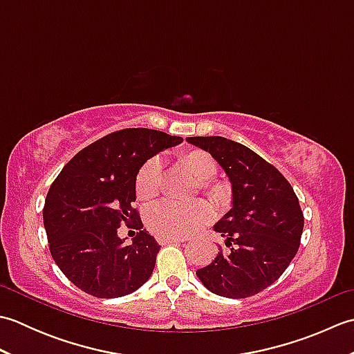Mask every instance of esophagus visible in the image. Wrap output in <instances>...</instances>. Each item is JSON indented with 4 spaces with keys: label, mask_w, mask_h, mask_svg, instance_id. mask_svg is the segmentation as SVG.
I'll use <instances>...</instances> for the list:
<instances>
[{
    "label": "esophagus",
    "mask_w": 354,
    "mask_h": 354,
    "mask_svg": "<svg viewBox=\"0 0 354 354\" xmlns=\"http://www.w3.org/2000/svg\"><path fill=\"white\" fill-rule=\"evenodd\" d=\"M156 242L160 245H167V243H176V242H184V239L179 237H164V236H158Z\"/></svg>",
    "instance_id": "1"
}]
</instances>
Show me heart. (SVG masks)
Wrapping results in <instances>:
<instances>
[{
	"label": "heart",
	"mask_w": 354,
	"mask_h": 354,
	"mask_svg": "<svg viewBox=\"0 0 354 354\" xmlns=\"http://www.w3.org/2000/svg\"><path fill=\"white\" fill-rule=\"evenodd\" d=\"M176 169L199 184L201 189L217 204H227L230 189L225 183L212 179L217 171V164L205 150L189 149L179 152L176 156ZM161 184L162 165L160 160L152 158L142 164L135 175V194L140 201L150 202L160 194ZM213 217L214 209L205 201H196L187 205L162 202L147 213L146 225L155 236L184 237L205 227L213 221Z\"/></svg>",
	"instance_id": "heart-1"
}]
</instances>
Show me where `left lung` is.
Listing matches in <instances>:
<instances>
[{"label":"left lung","mask_w":354,"mask_h":354,"mask_svg":"<svg viewBox=\"0 0 354 354\" xmlns=\"http://www.w3.org/2000/svg\"><path fill=\"white\" fill-rule=\"evenodd\" d=\"M230 178L232 208L214 225L225 246L196 275L227 298H248L281 277L299 248L304 216L292 185L251 149L223 137H189Z\"/></svg>","instance_id":"obj_1"}]
</instances>
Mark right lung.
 <instances>
[{"label":"right lung","mask_w":354,"mask_h":354,"mask_svg":"<svg viewBox=\"0 0 354 354\" xmlns=\"http://www.w3.org/2000/svg\"><path fill=\"white\" fill-rule=\"evenodd\" d=\"M183 142L161 131L123 129L82 149L51 184L44 227L59 269L97 298L129 295L152 275L160 245L147 234L135 202V175L150 158ZM122 223L140 230L132 245L116 236Z\"/></svg>","instance_id":"right-lung-1"}]
</instances>
